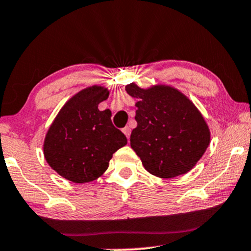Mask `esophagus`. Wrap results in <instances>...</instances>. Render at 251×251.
Instances as JSON below:
<instances>
[{"instance_id": "34e87169", "label": "esophagus", "mask_w": 251, "mask_h": 251, "mask_svg": "<svg viewBox=\"0 0 251 251\" xmlns=\"http://www.w3.org/2000/svg\"><path fill=\"white\" fill-rule=\"evenodd\" d=\"M123 132H125V135L126 136V138L130 137L131 130H130V128H129V126H126V128H123Z\"/></svg>"}]
</instances>
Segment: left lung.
Here are the masks:
<instances>
[{
    "mask_svg": "<svg viewBox=\"0 0 251 251\" xmlns=\"http://www.w3.org/2000/svg\"><path fill=\"white\" fill-rule=\"evenodd\" d=\"M134 99L137 126L130 146L144 169L161 178H173L190 172L210 144V130L196 105L172 85L141 88L126 84Z\"/></svg>",
    "mask_w": 251,
    "mask_h": 251,
    "instance_id": "obj_1",
    "label": "left lung"
}]
</instances>
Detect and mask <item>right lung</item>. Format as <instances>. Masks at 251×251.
I'll return each instance as SVG.
<instances>
[{
  "instance_id": "right-lung-1",
  "label": "right lung",
  "mask_w": 251,
  "mask_h": 251,
  "mask_svg": "<svg viewBox=\"0 0 251 251\" xmlns=\"http://www.w3.org/2000/svg\"><path fill=\"white\" fill-rule=\"evenodd\" d=\"M109 97L108 88L91 85L70 97L50 125L43 142L47 163L63 178L88 183L109 167L113 154L126 137L111 122V111L99 104Z\"/></svg>"
}]
</instances>
